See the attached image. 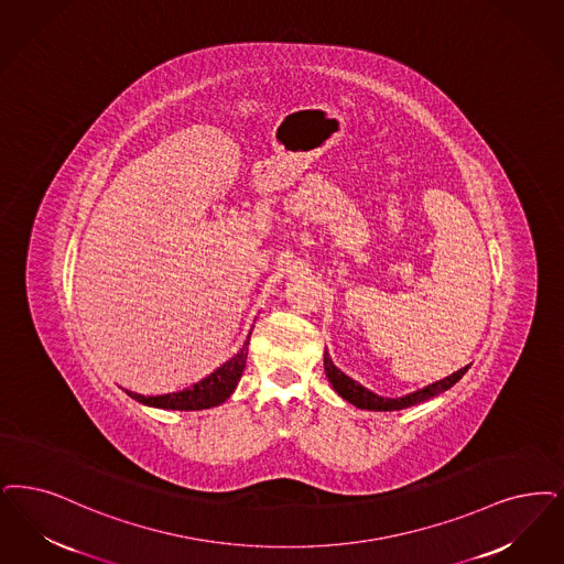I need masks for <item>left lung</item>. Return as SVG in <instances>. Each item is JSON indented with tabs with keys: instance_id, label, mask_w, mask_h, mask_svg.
Here are the masks:
<instances>
[{
	"instance_id": "obj_1",
	"label": "left lung",
	"mask_w": 564,
	"mask_h": 564,
	"mask_svg": "<svg viewBox=\"0 0 564 564\" xmlns=\"http://www.w3.org/2000/svg\"><path fill=\"white\" fill-rule=\"evenodd\" d=\"M468 367H470V365H466V367H462L459 371L451 373L445 380L430 383L426 388H422V390H417V392H411V394L401 397V399H383V397L373 394L371 390L362 388L361 383L355 382L352 378H348L344 371H339L338 367L329 359V355L325 352V373H327L329 382L334 386V390L338 392L344 401H348V403H352V405L359 406V409H369V411H399V409H406V406L424 403V401H429L432 397H436V394L449 390L453 383L459 382L462 376L468 371Z\"/></svg>"
}]
</instances>
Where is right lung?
<instances>
[{"label": "right lung", "instance_id": "obj_1", "mask_svg": "<svg viewBox=\"0 0 564 564\" xmlns=\"http://www.w3.org/2000/svg\"><path fill=\"white\" fill-rule=\"evenodd\" d=\"M248 344L249 338L246 339L243 348L232 359L223 362L216 371H212L207 378L193 383L186 390L172 392V394H161V397H144V394L130 392V397L135 399L138 403H144V405L176 409V411H197V409L220 405L235 392L237 383L243 376L246 361H248Z\"/></svg>", "mask_w": 564, "mask_h": 564}]
</instances>
